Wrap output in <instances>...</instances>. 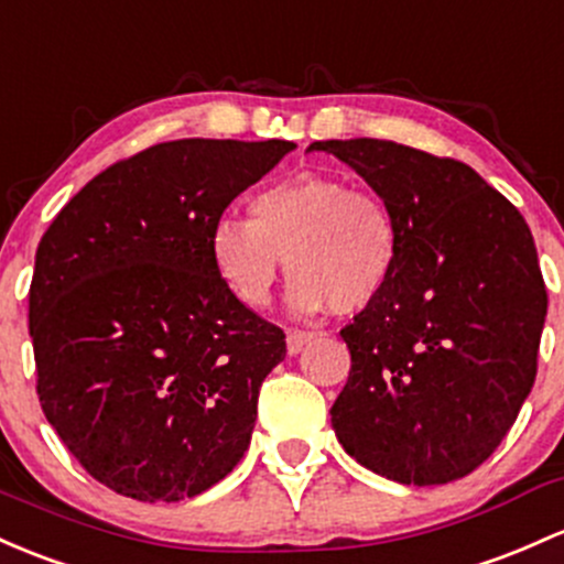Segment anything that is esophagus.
<instances>
[{
  "mask_svg": "<svg viewBox=\"0 0 564 564\" xmlns=\"http://www.w3.org/2000/svg\"><path fill=\"white\" fill-rule=\"evenodd\" d=\"M315 337L313 332H300V329H292L286 334V348H289V352H292V356H296V352H300L302 348H305L307 343H311V339Z\"/></svg>",
  "mask_w": 564,
  "mask_h": 564,
  "instance_id": "1",
  "label": "esophagus"
}]
</instances>
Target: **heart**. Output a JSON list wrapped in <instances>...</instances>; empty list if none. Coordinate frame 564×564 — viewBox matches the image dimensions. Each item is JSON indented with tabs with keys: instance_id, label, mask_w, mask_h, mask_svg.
I'll return each mask as SVG.
<instances>
[{
	"instance_id": "b5f03b06",
	"label": "heart",
	"mask_w": 564,
	"mask_h": 564,
	"mask_svg": "<svg viewBox=\"0 0 564 564\" xmlns=\"http://www.w3.org/2000/svg\"><path fill=\"white\" fill-rule=\"evenodd\" d=\"M251 219H221L212 235L216 270L249 307H268L289 262L292 307L350 315L388 289L399 264L393 208L326 173H294L251 197Z\"/></svg>"
}]
</instances>
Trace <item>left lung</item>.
Instances as JSON below:
<instances>
[{
  "mask_svg": "<svg viewBox=\"0 0 564 564\" xmlns=\"http://www.w3.org/2000/svg\"><path fill=\"white\" fill-rule=\"evenodd\" d=\"M393 208L399 264L345 326L332 406L345 453L401 485H447L490 457L538 372L546 283L522 214L471 165L380 139L313 141Z\"/></svg>",
  "mask_w": 564,
  "mask_h": 564,
  "instance_id": "8db88e82",
  "label": "left lung"
}]
</instances>
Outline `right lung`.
<instances>
[{"label":"right lung","mask_w":564,"mask_h":564,"mask_svg":"<svg viewBox=\"0 0 564 564\" xmlns=\"http://www.w3.org/2000/svg\"><path fill=\"white\" fill-rule=\"evenodd\" d=\"M294 147L154 144L90 178L42 235L29 292L36 393L61 442L109 490L176 503L249 449L286 334L232 294L212 235Z\"/></svg>","instance_id":"obj_1"}]
</instances>
